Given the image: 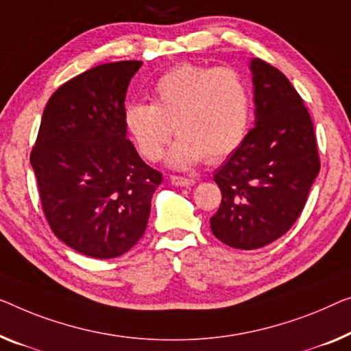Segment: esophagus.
Here are the masks:
<instances>
[{"label":"esophagus","instance_id":"obj_1","mask_svg":"<svg viewBox=\"0 0 351 351\" xmlns=\"http://www.w3.org/2000/svg\"><path fill=\"white\" fill-rule=\"evenodd\" d=\"M171 182H173L175 186H180V187H189L195 184V180H192V178H186V176H170Z\"/></svg>","mask_w":351,"mask_h":351}]
</instances>
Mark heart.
Segmentation results:
<instances>
[{
	"label": "heart",
	"mask_w": 351,
	"mask_h": 351,
	"mask_svg": "<svg viewBox=\"0 0 351 351\" xmlns=\"http://www.w3.org/2000/svg\"><path fill=\"white\" fill-rule=\"evenodd\" d=\"M252 99L245 78L232 67L182 64L165 72L153 88V104L124 110V124L145 159L159 160L176 132L169 156L176 169L203 159H226L244 142Z\"/></svg>",
	"instance_id": "b5f03b06"
}]
</instances>
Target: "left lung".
<instances>
[{"mask_svg":"<svg viewBox=\"0 0 351 351\" xmlns=\"http://www.w3.org/2000/svg\"><path fill=\"white\" fill-rule=\"evenodd\" d=\"M250 71L255 128L214 171L222 202L209 219L214 237L243 250L289 232L320 171L313 124L300 94L263 60H250Z\"/></svg>","mask_w":351,"mask_h":351,"instance_id":"left-lung-1","label":"left lung"}]
</instances>
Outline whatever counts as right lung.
<instances>
[{
  "mask_svg": "<svg viewBox=\"0 0 351 351\" xmlns=\"http://www.w3.org/2000/svg\"><path fill=\"white\" fill-rule=\"evenodd\" d=\"M142 61L93 67L47 102L29 160L56 237L93 258H114L143 237L162 173L128 140L124 99Z\"/></svg>",
  "mask_w": 351,
  "mask_h": 351,
  "instance_id": "obj_1",
  "label": "right lung"
}]
</instances>
